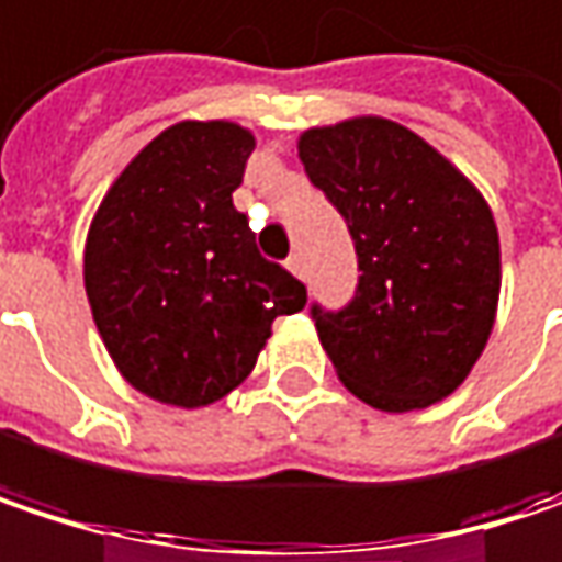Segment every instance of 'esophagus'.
<instances>
[{
  "label": "esophagus",
  "mask_w": 562,
  "mask_h": 562,
  "mask_svg": "<svg viewBox=\"0 0 562 562\" xmlns=\"http://www.w3.org/2000/svg\"><path fill=\"white\" fill-rule=\"evenodd\" d=\"M285 267H289L299 280H305V260H302V254H292V257L285 260Z\"/></svg>",
  "instance_id": "esophagus-1"
}]
</instances>
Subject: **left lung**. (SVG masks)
Returning a JSON list of instances; mask_svg holds the SVG:
<instances>
[{
	"mask_svg": "<svg viewBox=\"0 0 562 562\" xmlns=\"http://www.w3.org/2000/svg\"><path fill=\"white\" fill-rule=\"evenodd\" d=\"M299 160L357 250V292L312 318L340 383L380 412L447 398L492 334L502 263L480 189L415 131L350 119L299 137Z\"/></svg>",
	"mask_w": 562,
	"mask_h": 562,
	"instance_id": "left-lung-1",
	"label": "left lung"
}]
</instances>
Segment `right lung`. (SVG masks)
<instances>
[{
    "mask_svg": "<svg viewBox=\"0 0 562 562\" xmlns=\"http://www.w3.org/2000/svg\"><path fill=\"white\" fill-rule=\"evenodd\" d=\"M254 134L234 122H179L105 192L86 237L82 282L95 328L137 392L202 408L247 380L305 285L257 250L231 202Z\"/></svg>",
    "mask_w": 562,
    "mask_h": 562,
    "instance_id": "add662e5",
    "label": "right lung"
}]
</instances>
